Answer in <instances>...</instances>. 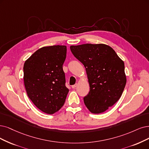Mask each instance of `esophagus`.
<instances>
[{
    "label": "esophagus",
    "instance_id": "obj_1",
    "mask_svg": "<svg viewBox=\"0 0 149 149\" xmlns=\"http://www.w3.org/2000/svg\"><path fill=\"white\" fill-rule=\"evenodd\" d=\"M78 86V84H75V85H72V88H74V89H75V88Z\"/></svg>",
    "mask_w": 149,
    "mask_h": 149
}]
</instances>
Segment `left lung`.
I'll return each instance as SVG.
<instances>
[{
    "label": "left lung",
    "mask_w": 149,
    "mask_h": 149,
    "mask_svg": "<svg viewBox=\"0 0 149 149\" xmlns=\"http://www.w3.org/2000/svg\"><path fill=\"white\" fill-rule=\"evenodd\" d=\"M74 56L85 66L90 90L84 103L93 113H101L117 102L126 85L124 62L105 44L70 46Z\"/></svg>",
    "instance_id": "left-lung-1"
}]
</instances>
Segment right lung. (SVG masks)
Instances as JSON below:
<instances>
[{
  "instance_id": "obj_1",
  "label": "right lung",
  "mask_w": 149,
  "mask_h": 149,
  "mask_svg": "<svg viewBox=\"0 0 149 149\" xmlns=\"http://www.w3.org/2000/svg\"><path fill=\"white\" fill-rule=\"evenodd\" d=\"M64 45L38 49L24 64V83L28 97L40 111L53 114L63 107L69 89L65 86L63 65Z\"/></svg>"
}]
</instances>
